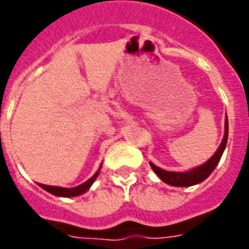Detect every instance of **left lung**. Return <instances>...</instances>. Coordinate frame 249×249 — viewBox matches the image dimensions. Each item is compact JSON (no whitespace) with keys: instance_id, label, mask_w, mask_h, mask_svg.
Returning <instances> with one entry per match:
<instances>
[{"instance_id":"left-lung-1","label":"left lung","mask_w":249,"mask_h":249,"mask_svg":"<svg viewBox=\"0 0 249 249\" xmlns=\"http://www.w3.org/2000/svg\"><path fill=\"white\" fill-rule=\"evenodd\" d=\"M227 140H228V121L225 120L224 139L221 141V144H220L219 149L216 151V153L209 159L208 161L204 162L203 165L195 168V169H191L188 172H168V171H164L161 168L156 167L152 162L151 167L164 183L173 185V187H191V185L204 181L211 173L213 172V169L219 164L220 159L223 156V152H224L225 145H227Z\"/></svg>"}]
</instances>
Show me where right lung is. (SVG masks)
<instances>
[{
  "label": "right lung",
  "mask_w": 249,
  "mask_h": 249,
  "mask_svg": "<svg viewBox=\"0 0 249 249\" xmlns=\"http://www.w3.org/2000/svg\"><path fill=\"white\" fill-rule=\"evenodd\" d=\"M98 176V172L92 176V178L87 180L85 183H82L81 185L74 188H61V187H51V185H44V184H40V187L42 189H45L48 192H51L52 195H56V196H62V197H73V196H78V195H82L84 192H87L89 187L92 185L93 181L96 180V178Z\"/></svg>",
  "instance_id": "obj_1"
}]
</instances>
